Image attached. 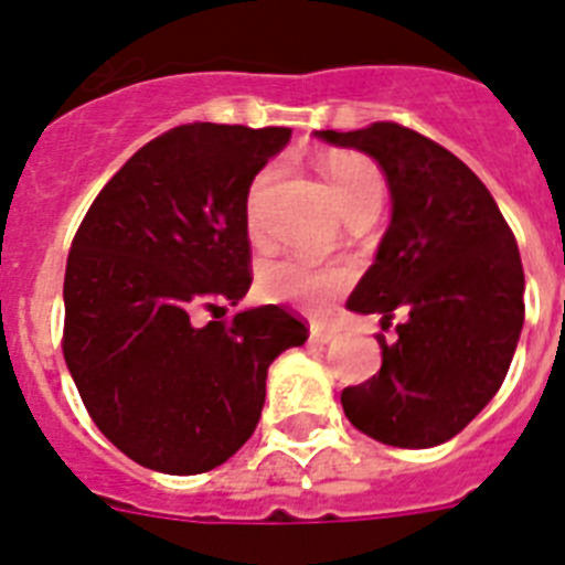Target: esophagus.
<instances>
[{"instance_id": "obj_1", "label": "esophagus", "mask_w": 565, "mask_h": 565, "mask_svg": "<svg viewBox=\"0 0 565 565\" xmlns=\"http://www.w3.org/2000/svg\"><path fill=\"white\" fill-rule=\"evenodd\" d=\"M333 339H337V331H333V328H326V326L311 328V342L328 344V342H333Z\"/></svg>"}]
</instances>
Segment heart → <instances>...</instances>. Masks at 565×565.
<instances>
[{
  "mask_svg": "<svg viewBox=\"0 0 565 565\" xmlns=\"http://www.w3.org/2000/svg\"><path fill=\"white\" fill-rule=\"evenodd\" d=\"M319 169L326 174L333 203L351 223L356 217H376L384 203V178L371 158L356 152H331L319 161ZM274 172H263L248 192L246 214L248 226L257 228L259 206L266 198ZM353 282V271L342 263H308L302 257H279L268 259L259 266L257 288L271 302H288V306L311 308L322 311L342 297Z\"/></svg>",
  "mask_w": 565,
  "mask_h": 565,
  "instance_id": "obj_1",
  "label": "heart"
}]
</instances>
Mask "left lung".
<instances>
[{
  "label": "left lung",
  "mask_w": 565,
  "mask_h": 565,
  "mask_svg": "<svg viewBox=\"0 0 565 565\" xmlns=\"http://www.w3.org/2000/svg\"><path fill=\"white\" fill-rule=\"evenodd\" d=\"M317 138L359 149L391 186V226L348 308L393 317L376 376L342 391L356 430L391 447L450 441L495 396L523 328V266L515 234L478 174L436 141L379 121Z\"/></svg>",
  "instance_id": "1"
}]
</instances>
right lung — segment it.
Returning a JSON list of instances; mask_svg holds the SVG:
<instances>
[{
  "instance_id": "right-lung-1",
  "label": "right lung",
  "mask_w": 565,
  "mask_h": 565,
  "mask_svg": "<svg viewBox=\"0 0 565 565\" xmlns=\"http://www.w3.org/2000/svg\"><path fill=\"white\" fill-rule=\"evenodd\" d=\"M286 127L183 124L109 178L64 271V362L89 418L141 467L198 476L252 438L268 364L308 339L252 286L248 189Z\"/></svg>"
}]
</instances>
